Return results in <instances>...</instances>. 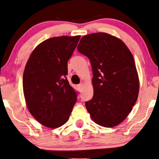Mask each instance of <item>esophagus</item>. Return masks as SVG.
I'll return each mask as SVG.
<instances>
[{
    "label": "esophagus",
    "mask_w": 159,
    "mask_h": 159,
    "mask_svg": "<svg viewBox=\"0 0 159 159\" xmlns=\"http://www.w3.org/2000/svg\"><path fill=\"white\" fill-rule=\"evenodd\" d=\"M82 87H83V84H82V83H81V84H78V85H77L78 89H79L80 91L82 90Z\"/></svg>",
    "instance_id": "esophagus-1"
}]
</instances>
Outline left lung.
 <instances>
[{
  "instance_id": "8db88e82",
  "label": "left lung",
  "mask_w": 159,
  "mask_h": 159,
  "mask_svg": "<svg viewBox=\"0 0 159 159\" xmlns=\"http://www.w3.org/2000/svg\"><path fill=\"white\" fill-rule=\"evenodd\" d=\"M89 59L93 72V96L85 106L101 126L112 127L132 111L139 93V78L131 52L123 41L108 34L84 36L77 46Z\"/></svg>"
}]
</instances>
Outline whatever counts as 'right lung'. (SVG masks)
<instances>
[{
    "label": "right lung",
    "mask_w": 159,
    "mask_h": 159,
    "mask_svg": "<svg viewBox=\"0 0 159 159\" xmlns=\"http://www.w3.org/2000/svg\"><path fill=\"white\" fill-rule=\"evenodd\" d=\"M80 36H62L36 46L26 64L23 91L29 111L36 120L50 128L68 120L77 93L67 79V61Z\"/></svg>",
    "instance_id": "right-lung-1"
}]
</instances>
